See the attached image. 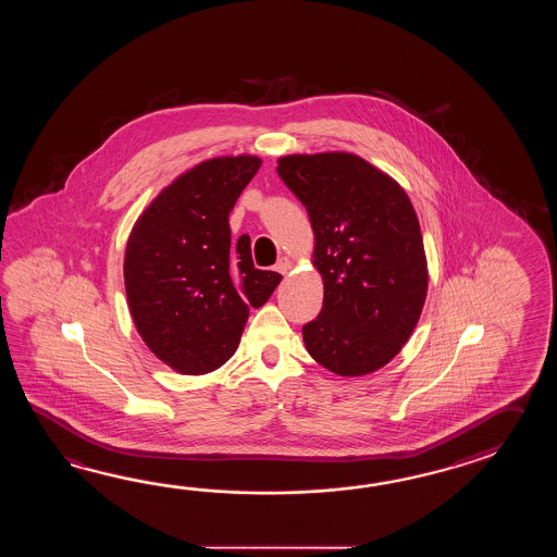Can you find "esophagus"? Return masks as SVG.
Wrapping results in <instances>:
<instances>
[{
    "label": "esophagus",
    "instance_id": "obj_1",
    "mask_svg": "<svg viewBox=\"0 0 557 557\" xmlns=\"http://www.w3.org/2000/svg\"><path fill=\"white\" fill-rule=\"evenodd\" d=\"M290 269H293V261L286 259V257H281L278 262L274 264V271H276V273L286 274Z\"/></svg>",
    "mask_w": 557,
    "mask_h": 557
}]
</instances>
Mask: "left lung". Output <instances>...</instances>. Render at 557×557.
Wrapping results in <instances>:
<instances>
[{"mask_svg":"<svg viewBox=\"0 0 557 557\" xmlns=\"http://www.w3.org/2000/svg\"><path fill=\"white\" fill-rule=\"evenodd\" d=\"M276 171L307 207L324 283L322 310L302 326L308 355L338 376L370 374L403 350L426 300L414 207L358 154H286Z\"/></svg>","mask_w":557,"mask_h":557,"instance_id":"8db88e82","label":"left lung"}]
</instances>
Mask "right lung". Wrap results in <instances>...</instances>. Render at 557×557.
<instances>
[{"mask_svg":"<svg viewBox=\"0 0 557 557\" xmlns=\"http://www.w3.org/2000/svg\"><path fill=\"white\" fill-rule=\"evenodd\" d=\"M259 166L252 154L202 161L161 190L131 231V317L149 350L181 374L223 367L249 307H262L283 278L255 269L247 235L231 243L228 213Z\"/></svg>","mask_w":557,"mask_h":557,"instance_id":"right-lung-1","label":"right lung"}]
</instances>
